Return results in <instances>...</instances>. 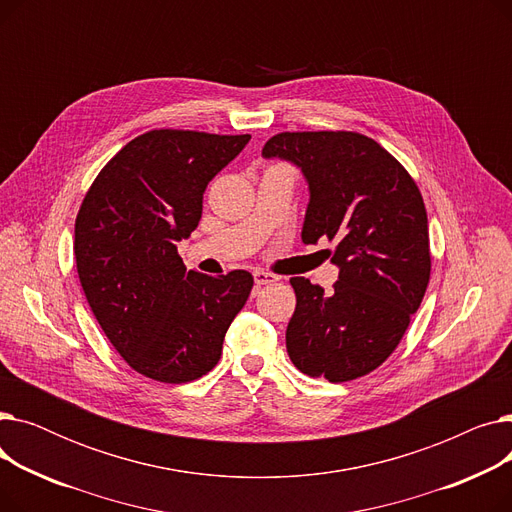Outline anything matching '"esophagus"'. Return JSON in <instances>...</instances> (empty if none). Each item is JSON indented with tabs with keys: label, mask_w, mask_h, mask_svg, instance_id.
I'll return each mask as SVG.
<instances>
[{
	"label": "esophagus",
	"mask_w": 512,
	"mask_h": 512,
	"mask_svg": "<svg viewBox=\"0 0 512 512\" xmlns=\"http://www.w3.org/2000/svg\"><path fill=\"white\" fill-rule=\"evenodd\" d=\"M253 278H255V284H257V286H265V284H274V282H278V276H274V274H267V272H261V270H257V272L253 274Z\"/></svg>",
	"instance_id": "esophagus-1"
}]
</instances>
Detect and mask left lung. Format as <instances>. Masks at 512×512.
<instances>
[{"label": "left lung", "instance_id": "1", "mask_svg": "<svg viewBox=\"0 0 512 512\" xmlns=\"http://www.w3.org/2000/svg\"><path fill=\"white\" fill-rule=\"evenodd\" d=\"M265 159H286L309 184L305 245L334 242L332 292L292 278L286 351L299 371L340 384L380 367L405 336L432 272L423 197L373 139L348 130L280 132Z\"/></svg>", "mask_w": 512, "mask_h": 512}]
</instances>
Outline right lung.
<instances>
[{
  "mask_svg": "<svg viewBox=\"0 0 512 512\" xmlns=\"http://www.w3.org/2000/svg\"><path fill=\"white\" fill-rule=\"evenodd\" d=\"M251 134L149 130L97 174L78 209L80 286L120 357L145 378L184 384L215 367L253 276L188 270L176 242L199 226L211 178Z\"/></svg>",
  "mask_w": 512,
  "mask_h": 512,
  "instance_id": "obj_1",
  "label": "right lung"
}]
</instances>
